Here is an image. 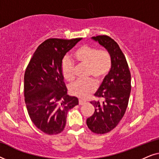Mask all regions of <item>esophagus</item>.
<instances>
[{"mask_svg":"<svg viewBox=\"0 0 159 159\" xmlns=\"http://www.w3.org/2000/svg\"><path fill=\"white\" fill-rule=\"evenodd\" d=\"M86 102L85 101H82V100H80L79 101V105H80V106H82V105H84V103H85Z\"/></svg>","mask_w":159,"mask_h":159,"instance_id":"1","label":"esophagus"}]
</instances>
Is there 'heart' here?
Returning <instances> with one entry per match:
<instances>
[{
    "mask_svg": "<svg viewBox=\"0 0 159 159\" xmlns=\"http://www.w3.org/2000/svg\"><path fill=\"white\" fill-rule=\"evenodd\" d=\"M74 58L80 65L87 66V77H92L101 82L112 66V58L106 50H98L96 47L84 45L76 50ZM61 72L66 81L71 82L75 78V66L68 57L62 60ZM95 90V84L92 79L78 80L69 87L71 94L80 98H85Z\"/></svg>",
    "mask_w": 159,
    "mask_h": 159,
    "instance_id": "1",
    "label": "heart"
}]
</instances>
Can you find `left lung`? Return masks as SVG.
<instances>
[{"mask_svg":"<svg viewBox=\"0 0 159 159\" xmlns=\"http://www.w3.org/2000/svg\"><path fill=\"white\" fill-rule=\"evenodd\" d=\"M111 56L112 66L93 101L95 112L87 119V125L95 134H105L116 127L127 110L131 91V74L125 56L116 42L107 35L93 37Z\"/></svg>","mask_w":159,"mask_h":159,"instance_id":"left-lung-1","label":"left lung"}]
</instances>
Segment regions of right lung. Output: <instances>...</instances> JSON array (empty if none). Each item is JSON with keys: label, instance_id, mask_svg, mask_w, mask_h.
<instances>
[{"label": "right lung", "instance_id": "1", "mask_svg": "<svg viewBox=\"0 0 159 159\" xmlns=\"http://www.w3.org/2000/svg\"><path fill=\"white\" fill-rule=\"evenodd\" d=\"M82 38H50L39 45L25 73L24 93L29 116L34 125L48 134L64 129L67 113L79 104L67 95L61 72L62 59Z\"/></svg>", "mask_w": 159, "mask_h": 159}]
</instances>
